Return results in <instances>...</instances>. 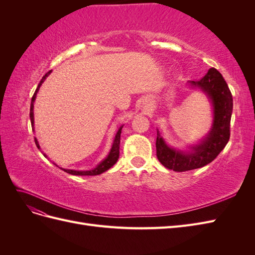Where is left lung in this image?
I'll use <instances>...</instances> for the list:
<instances>
[{
    "instance_id": "obj_1",
    "label": "left lung",
    "mask_w": 255,
    "mask_h": 255,
    "mask_svg": "<svg viewBox=\"0 0 255 255\" xmlns=\"http://www.w3.org/2000/svg\"><path fill=\"white\" fill-rule=\"evenodd\" d=\"M190 87L201 89L213 105V125L204 139L182 151L169 146L157 130L156 156L166 168L176 172L192 170L210 164L225 149L230 139V122L233 111V98L221 73L211 68L201 80L190 81Z\"/></svg>"
}]
</instances>
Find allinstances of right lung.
<instances>
[{
    "mask_svg": "<svg viewBox=\"0 0 255 255\" xmlns=\"http://www.w3.org/2000/svg\"><path fill=\"white\" fill-rule=\"evenodd\" d=\"M51 72H52V70H50L49 72H47V73H45V74L43 75V78L41 79L40 83L38 84V87H37V89H36V91H35V94H34V96H33V98H32V102H30L29 117H30V123H32V128H34V102H35V100H36L37 92H38V90H39V88H40V86L42 85V83L44 82V80L48 78V75H49ZM122 128H123V127H120V128H119L117 134H116V136H115V139H114V142H113V145H112V149H111V151H110V153H109V155H107L106 158L103 159V160L101 161V163H100L96 168L91 169V170H86V171L71 170V169H63V168H60V169H63V170H64L65 172L70 173V174H72V175H98V174H101V173L105 172L106 170H109V169H110L111 167H113L116 163H117V160H118V158H119L120 135H121V129H122ZM35 143H36V145H37V148L40 149V145H39V143H38V140L36 139V138H35ZM42 154H43V153H42ZM43 155H44V157H47V155H45V154H43ZM54 165H56V164H54ZM56 166H57V165H56Z\"/></svg>",
    "mask_w": 255,
    "mask_h": 255,
    "instance_id": "right-lung-1",
    "label": "right lung"
}]
</instances>
